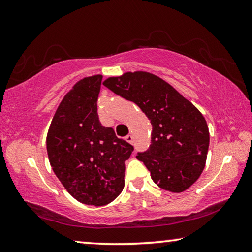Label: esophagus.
Masks as SVG:
<instances>
[{
    "mask_svg": "<svg viewBox=\"0 0 252 252\" xmlns=\"http://www.w3.org/2000/svg\"><path fill=\"white\" fill-rule=\"evenodd\" d=\"M126 141L129 142V143H133V135L132 134H127L126 136Z\"/></svg>",
    "mask_w": 252,
    "mask_h": 252,
    "instance_id": "obj_1",
    "label": "esophagus"
}]
</instances>
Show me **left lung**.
<instances>
[{"mask_svg": "<svg viewBox=\"0 0 252 252\" xmlns=\"http://www.w3.org/2000/svg\"><path fill=\"white\" fill-rule=\"evenodd\" d=\"M103 85L134 102L152 125L151 144L139 153L161 189L180 193L193 185L206 167L208 125L202 113L171 84L146 71L110 76Z\"/></svg>", "mask_w": 252, "mask_h": 252, "instance_id": "1", "label": "left lung"}]
</instances>
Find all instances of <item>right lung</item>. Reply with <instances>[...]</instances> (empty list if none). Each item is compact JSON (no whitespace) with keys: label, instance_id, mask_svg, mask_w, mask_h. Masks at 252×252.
<instances>
[{"label":"right lung","instance_id":"obj_1","mask_svg":"<svg viewBox=\"0 0 252 252\" xmlns=\"http://www.w3.org/2000/svg\"><path fill=\"white\" fill-rule=\"evenodd\" d=\"M102 75L76 82L59 104L46 135L51 167L79 202L101 207L125 187V162L133 147L101 126L96 101Z\"/></svg>","mask_w":252,"mask_h":252}]
</instances>
